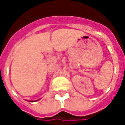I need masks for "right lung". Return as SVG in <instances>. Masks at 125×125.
Returning <instances> with one entry per match:
<instances>
[{
  "instance_id": "right-lung-1",
  "label": "right lung",
  "mask_w": 125,
  "mask_h": 125,
  "mask_svg": "<svg viewBox=\"0 0 125 125\" xmlns=\"http://www.w3.org/2000/svg\"><path fill=\"white\" fill-rule=\"evenodd\" d=\"M39 100H34V101H31V102H36V101H37Z\"/></svg>"
}]
</instances>
